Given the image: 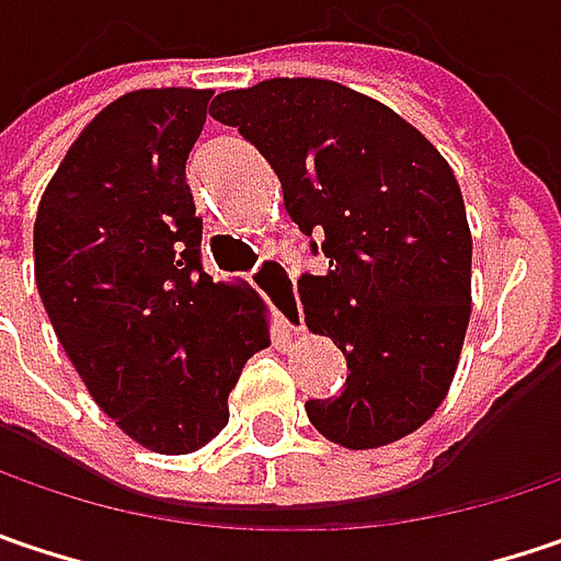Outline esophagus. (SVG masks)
I'll return each mask as SVG.
<instances>
[{
  "label": "esophagus",
  "instance_id": "34e87169",
  "mask_svg": "<svg viewBox=\"0 0 561 561\" xmlns=\"http://www.w3.org/2000/svg\"><path fill=\"white\" fill-rule=\"evenodd\" d=\"M253 285L256 291L270 301V308L276 311L279 323L291 333H301L305 330V320H301V305H298V295H295V282L291 273L282 266L279 260H263L253 273Z\"/></svg>",
  "mask_w": 561,
  "mask_h": 561
}]
</instances>
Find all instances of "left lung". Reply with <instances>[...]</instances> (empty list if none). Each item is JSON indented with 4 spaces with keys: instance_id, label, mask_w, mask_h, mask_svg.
<instances>
[{
    "instance_id": "1",
    "label": "left lung",
    "mask_w": 561,
    "mask_h": 561,
    "mask_svg": "<svg viewBox=\"0 0 561 561\" xmlns=\"http://www.w3.org/2000/svg\"><path fill=\"white\" fill-rule=\"evenodd\" d=\"M209 114L270 161L285 213L330 256L298 295L348 378L305 403L311 425L348 450L407 438L442 407L470 323L473 238L454 171L403 116L327 79L225 91Z\"/></svg>"
}]
</instances>
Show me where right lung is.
I'll return each instance as SVG.
<instances>
[{"mask_svg": "<svg viewBox=\"0 0 561 561\" xmlns=\"http://www.w3.org/2000/svg\"><path fill=\"white\" fill-rule=\"evenodd\" d=\"M213 91L142 88L82 129L34 221V279L94 403L154 454H190L228 425V393L270 346L248 285L203 270L186 154Z\"/></svg>", "mask_w": 561, "mask_h": 561, "instance_id": "right-lung-1", "label": "right lung"}]
</instances>
